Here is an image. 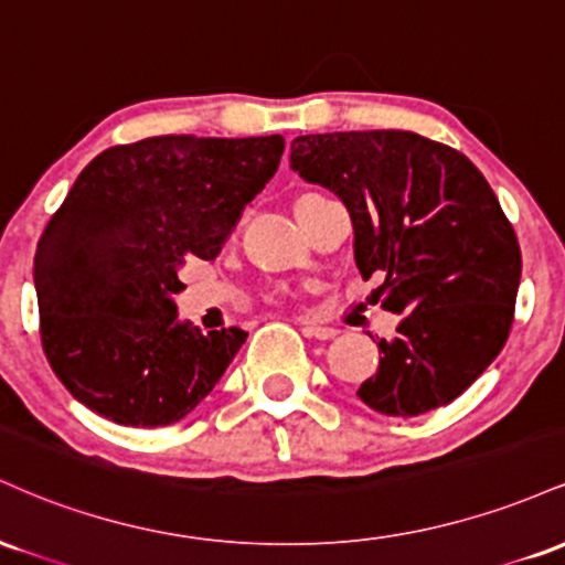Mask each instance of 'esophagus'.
I'll use <instances>...</instances> for the list:
<instances>
[{
  "label": "esophagus",
  "instance_id": "obj_1",
  "mask_svg": "<svg viewBox=\"0 0 565 565\" xmlns=\"http://www.w3.org/2000/svg\"><path fill=\"white\" fill-rule=\"evenodd\" d=\"M302 334L310 337V340H332V337L340 334V329L327 327V323H305Z\"/></svg>",
  "mask_w": 565,
  "mask_h": 565
}]
</instances>
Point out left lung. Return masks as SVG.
Returning a JSON list of instances; mask_svg holds the SVG:
<instances>
[{"label": "left lung", "instance_id": "obj_1", "mask_svg": "<svg viewBox=\"0 0 565 565\" xmlns=\"http://www.w3.org/2000/svg\"><path fill=\"white\" fill-rule=\"evenodd\" d=\"M291 170L334 191L353 220V257L380 274L382 308L401 313L359 398L387 417L451 404L508 342L521 246L478 167L404 129L300 135Z\"/></svg>", "mask_w": 565, "mask_h": 565}]
</instances>
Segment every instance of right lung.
I'll list each match as a JSON object with an SVG mask.
<instances>
[{"mask_svg":"<svg viewBox=\"0 0 565 565\" xmlns=\"http://www.w3.org/2000/svg\"><path fill=\"white\" fill-rule=\"evenodd\" d=\"M281 153V135H161L84 167L34 255L44 355L79 404L116 425L159 427L210 395L246 332L178 321L180 268L215 260Z\"/></svg>","mask_w":565,"mask_h":565,"instance_id":"right-lung-1","label":"right lung"}]
</instances>
